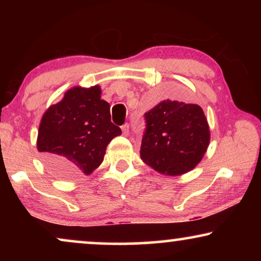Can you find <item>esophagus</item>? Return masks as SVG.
Here are the masks:
<instances>
[{
	"label": "esophagus",
	"mask_w": 261,
	"mask_h": 261,
	"mask_svg": "<svg viewBox=\"0 0 261 261\" xmlns=\"http://www.w3.org/2000/svg\"><path fill=\"white\" fill-rule=\"evenodd\" d=\"M121 129H122L123 135H128V133H129V124L124 123L123 126H121Z\"/></svg>",
	"instance_id": "1"
}]
</instances>
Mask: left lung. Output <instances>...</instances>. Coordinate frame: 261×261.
I'll return each mask as SVG.
<instances>
[{"instance_id": "1", "label": "left lung", "mask_w": 261, "mask_h": 261, "mask_svg": "<svg viewBox=\"0 0 261 261\" xmlns=\"http://www.w3.org/2000/svg\"><path fill=\"white\" fill-rule=\"evenodd\" d=\"M145 120L140 156L152 169L178 176L201 162L210 141L201 107L166 99L146 113Z\"/></svg>"}]
</instances>
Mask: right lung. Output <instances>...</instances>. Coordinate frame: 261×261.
Wrapping results in <instances>:
<instances>
[{
  "mask_svg": "<svg viewBox=\"0 0 261 261\" xmlns=\"http://www.w3.org/2000/svg\"><path fill=\"white\" fill-rule=\"evenodd\" d=\"M120 134V127L110 121L109 103L101 99V88L74 87L42 115L37 147L58 176H89Z\"/></svg>",
  "mask_w": 261,
  "mask_h": 261,
  "instance_id": "1",
  "label": "right lung"
}]
</instances>
